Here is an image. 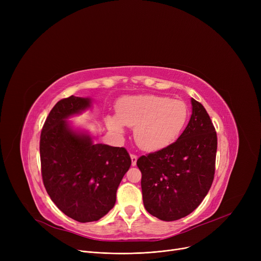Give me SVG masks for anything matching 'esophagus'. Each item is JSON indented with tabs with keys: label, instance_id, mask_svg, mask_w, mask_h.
Here are the masks:
<instances>
[{
	"label": "esophagus",
	"instance_id": "34e87169",
	"mask_svg": "<svg viewBox=\"0 0 261 261\" xmlns=\"http://www.w3.org/2000/svg\"><path fill=\"white\" fill-rule=\"evenodd\" d=\"M130 158H131V164H132V166H135V165H136V161H138V155L130 154Z\"/></svg>",
	"mask_w": 261,
	"mask_h": 261
}]
</instances>
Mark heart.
I'll return each instance as SVG.
<instances>
[{"instance_id": "obj_1", "label": "heart", "mask_w": 261, "mask_h": 261, "mask_svg": "<svg viewBox=\"0 0 261 261\" xmlns=\"http://www.w3.org/2000/svg\"><path fill=\"white\" fill-rule=\"evenodd\" d=\"M189 116L187 105L158 95H140L117 102L116 115L106 117L107 127L122 135L123 126L134 127L135 143L145 151H159L182 134Z\"/></svg>"}]
</instances>
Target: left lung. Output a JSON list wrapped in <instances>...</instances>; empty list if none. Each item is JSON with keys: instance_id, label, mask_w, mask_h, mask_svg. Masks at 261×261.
<instances>
[{"instance_id": "8db88e82", "label": "left lung", "mask_w": 261, "mask_h": 261, "mask_svg": "<svg viewBox=\"0 0 261 261\" xmlns=\"http://www.w3.org/2000/svg\"><path fill=\"white\" fill-rule=\"evenodd\" d=\"M188 125L172 145L141 156L142 193L146 211L163 221L193 213L213 184L217 133L205 108L191 98Z\"/></svg>"}]
</instances>
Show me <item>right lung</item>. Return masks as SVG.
Masks as SVG:
<instances>
[{
	"label": "right lung",
	"mask_w": 261,
	"mask_h": 261,
	"mask_svg": "<svg viewBox=\"0 0 261 261\" xmlns=\"http://www.w3.org/2000/svg\"><path fill=\"white\" fill-rule=\"evenodd\" d=\"M91 106L89 97L61 99L49 112L40 138L47 194L63 214L82 223L97 221L113 208L117 188L131 166L125 148L95 144L88 131L67 120Z\"/></svg>",
	"instance_id": "right-lung-1"
}]
</instances>
